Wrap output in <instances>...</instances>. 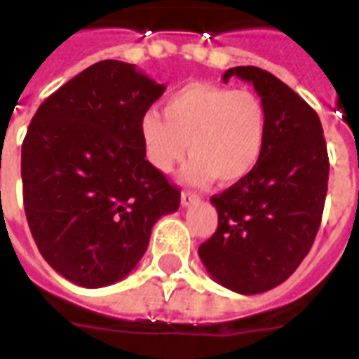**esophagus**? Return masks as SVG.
Listing matches in <instances>:
<instances>
[{
    "mask_svg": "<svg viewBox=\"0 0 359 359\" xmlns=\"http://www.w3.org/2000/svg\"><path fill=\"white\" fill-rule=\"evenodd\" d=\"M180 201H182V205H184V207H190V205H196V203H199V196H197V194H194V191H182V194H180Z\"/></svg>",
    "mask_w": 359,
    "mask_h": 359,
    "instance_id": "1",
    "label": "esophagus"
}]
</instances>
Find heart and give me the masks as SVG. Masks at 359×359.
I'll list each match as a JSON object with an SVG mask.
<instances>
[{
  "label": "heart",
  "mask_w": 359,
  "mask_h": 359,
  "mask_svg": "<svg viewBox=\"0 0 359 359\" xmlns=\"http://www.w3.org/2000/svg\"><path fill=\"white\" fill-rule=\"evenodd\" d=\"M140 130L147 158L160 173H173L190 151L188 180L233 184L261 162L268 115L250 89L188 83L168 97L163 117L156 109L147 111Z\"/></svg>",
  "instance_id": "obj_1"
}]
</instances>
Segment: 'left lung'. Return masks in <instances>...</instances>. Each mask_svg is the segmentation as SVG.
I'll use <instances>...</instances> for the list:
<instances>
[{
  "label": "left lung",
  "instance_id": "1",
  "mask_svg": "<svg viewBox=\"0 0 359 359\" xmlns=\"http://www.w3.org/2000/svg\"><path fill=\"white\" fill-rule=\"evenodd\" d=\"M250 81L268 115L261 162L245 179L210 197L218 229L199 245L214 281L240 294L283 283L309 253L328 191V151L317 111L276 76L257 67L224 74Z\"/></svg>",
  "mask_w": 359,
  "mask_h": 359
}]
</instances>
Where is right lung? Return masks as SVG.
Segmentation results:
<instances>
[{
  "instance_id": "right-lung-1",
  "label": "right lung",
  "mask_w": 359,
  "mask_h": 359,
  "mask_svg": "<svg viewBox=\"0 0 359 359\" xmlns=\"http://www.w3.org/2000/svg\"><path fill=\"white\" fill-rule=\"evenodd\" d=\"M165 91L134 65L106 59L39 106L22 143L31 235L50 266L98 289L141 261L152 225L180 191L149 160L141 119Z\"/></svg>"
}]
</instances>
